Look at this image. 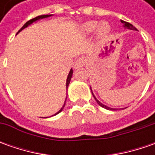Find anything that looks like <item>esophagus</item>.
<instances>
[{"label":"esophagus","mask_w":155,"mask_h":155,"mask_svg":"<svg viewBox=\"0 0 155 155\" xmlns=\"http://www.w3.org/2000/svg\"><path fill=\"white\" fill-rule=\"evenodd\" d=\"M84 64H85V58H79L75 62L73 67H74V69H79L81 68V67H83V66L84 65Z\"/></svg>","instance_id":"34e87169"}]
</instances>
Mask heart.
<instances>
[{
  "mask_svg": "<svg viewBox=\"0 0 155 155\" xmlns=\"http://www.w3.org/2000/svg\"><path fill=\"white\" fill-rule=\"evenodd\" d=\"M98 23L95 21H90L85 22L84 25H83V30L87 33H90L93 32L96 28H97V25ZM110 26L108 25V23L106 22H102L99 24V27H97V33L99 35L101 36H104L106 34H108L110 32Z\"/></svg>",
  "mask_w": 155,
  "mask_h": 155,
  "instance_id": "heart-1",
  "label": "heart"
}]
</instances>
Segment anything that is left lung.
<instances>
[{
	"label": "left lung",
	"instance_id": "1",
	"mask_svg": "<svg viewBox=\"0 0 155 155\" xmlns=\"http://www.w3.org/2000/svg\"><path fill=\"white\" fill-rule=\"evenodd\" d=\"M121 22H122V24H123V27H125V28H127V29H129V30H134V31H137V29L135 28V27L132 25V24H130V23H128V22H126V21H122L121 20ZM91 92H92V90H91ZM92 95L93 97H94V98H95V100L97 101V103L101 106V107H103V108H104V109H106V110H117L118 109H113V108H110V107H108V106H106V105H104V104H103L101 102H99L98 100L97 99V97L94 96V94H93L92 92Z\"/></svg>",
	"mask_w": 155,
	"mask_h": 155
}]
</instances>
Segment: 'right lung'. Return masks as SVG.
<instances>
[{"instance_id": "add662e5", "label": "right lung", "mask_w": 155, "mask_h": 155, "mask_svg": "<svg viewBox=\"0 0 155 155\" xmlns=\"http://www.w3.org/2000/svg\"><path fill=\"white\" fill-rule=\"evenodd\" d=\"M51 16H52V15H39V16H37V17H35V18H33V19H32V20H30V21H28L23 26V27H21V29L19 30V32L17 33H19L21 31H22L24 28H26V27H27L28 26H30L31 24H33V22H35V21H39V20H41V19H45V18H48V17H51ZM72 73H73V71H72V69H71V71H70V72H69L68 74V77H67V79H66V90L68 89V86H69V84H70V82H71V78H72ZM66 99H67V97L65 98V102H66ZM65 102L64 103V105L62 106V108L60 109V110H58V112H57L55 115H57V114H58V113H60L61 111L63 110V109H64V105H65Z\"/></svg>"}]
</instances>
